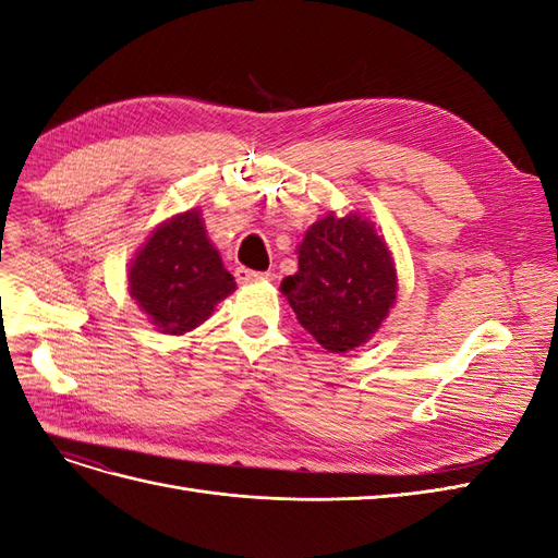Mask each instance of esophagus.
<instances>
[{"label":"esophagus","mask_w":558,"mask_h":558,"mask_svg":"<svg viewBox=\"0 0 558 558\" xmlns=\"http://www.w3.org/2000/svg\"><path fill=\"white\" fill-rule=\"evenodd\" d=\"M269 272H256V269H248V267H238L234 269V279H238L240 283H253V281H267Z\"/></svg>","instance_id":"1"}]
</instances>
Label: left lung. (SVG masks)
Returning a JSON list of instances; mask_svg holds the SVG:
<instances>
[{
  "label": "left lung",
  "instance_id": "8db88e82",
  "mask_svg": "<svg viewBox=\"0 0 558 558\" xmlns=\"http://www.w3.org/2000/svg\"><path fill=\"white\" fill-rule=\"evenodd\" d=\"M298 272L281 281L300 326L344 353L365 344L393 307L398 277L391 251L361 214H328L298 248Z\"/></svg>",
  "mask_w": 558,
  "mask_h": 558
}]
</instances>
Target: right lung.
I'll list each match as a JSON object with an SVG mask.
<instances>
[{
  "label": "right lung",
  "mask_w": 558,
  "mask_h": 558,
  "mask_svg": "<svg viewBox=\"0 0 558 558\" xmlns=\"http://www.w3.org/2000/svg\"><path fill=\"white\" fill-rule=\"evenodd\" d=\"M128 283L140 310L167 335L205 324L218 302L234 291L199 209L177 214L150 232L130 263Z\"/></svg>",
  "instance_id": "1"
}]
</instances>
